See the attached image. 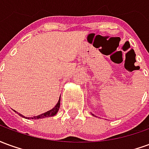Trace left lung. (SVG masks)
<instances>
[{
    "label": "left lung",
    "mask_w": 149,
    "mask_h": 149,
    "mask_svg": "<svg viewBox=\"0 0 149 149\" xmlns=\"http://www.w3.org/2000/svg\"><path fill=\"white\" fill-rule=\"evenodd\" d=\"M92 115H93V114H92Z\"/></svg>",
    "instance_id": "left-lung-1"
}]
</instances>
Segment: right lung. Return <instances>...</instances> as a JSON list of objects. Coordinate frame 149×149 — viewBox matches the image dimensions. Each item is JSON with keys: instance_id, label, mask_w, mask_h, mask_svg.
<instances>
[{"instance_id": "obj_1", "label": "right lung", "mask_w": 149, "mask_h": 149, "mask_svg": "<svg viewBox=\"0 0 149 149\" xmlns=\"http://www.w3.org/2000/svg\"><path fill=\"white\" fill-rule=\"evenodd\" d=\"M60 104H61V98L59 99L58 102L57 104H56V106L52 109L51 110H49V111H47L45 113H43V114H40V115H38V116H33V117H26V116H24L21 115V113H18L19 115L22 116V117H24V118H26V119H32V120H37V119H42V118H45V117H48V116H55L57 112H58L59 110V108H60ZM16 112V111H15Z\"/></svg>"}]
</instances>
